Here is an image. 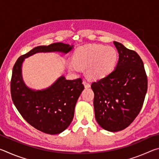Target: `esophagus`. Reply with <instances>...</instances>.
<instances>
[{
  "label": "esophagus",
  "instance_id": "obj_1",
  "mask_svg": "<svg viewBox=\"0 0 159 159\" xmlns=\"http://www.w3.org/2000/svg\"><path fill=\"white\" fill-rule=\"evenodd\" d=\"M83 84L84 85L85 88H88L90 87V84L89 83V82H88V80H83Z\"/></svg>",
  "mask_w": 159,
  "mask_h": 159
}]
</instances>
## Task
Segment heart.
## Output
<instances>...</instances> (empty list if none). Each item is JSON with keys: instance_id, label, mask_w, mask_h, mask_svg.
<instances>
[{"instance_id": "1", "label": "heart", "mask_w": 159, "mask_h": 159, "mask_svg": "<svg viewBox=\"0 0 159 159\" xmlns=\"http://www.w3.org/2000/svg\"><path fill=\"white\" fill-rule=\"evenodd\" d=\"M74 62L69 64L70 69L79 71V66L86 68L88 76L99 79L107 76L114 69L118 60V52L114 48L102 45H88L75 50Z\"/></svg>"}]
</instances>
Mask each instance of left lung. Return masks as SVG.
<instances>
[{"label":"left lung","instance_id":"obj_1","mask_svg":"<svg viewBox=\"0 0 159 159\" xmlns=\"http://www.w3.org/2000/svg\"><path fill=\"white\" fill-rule=\"evenodd\" d=\"M119 54L115 69L93 82L94 109L97 122L104 130H124L142 107L147 91V77L139 55L114 41Z\"/></svg>","mask_w":159,"mask_h":159}]
</instances>
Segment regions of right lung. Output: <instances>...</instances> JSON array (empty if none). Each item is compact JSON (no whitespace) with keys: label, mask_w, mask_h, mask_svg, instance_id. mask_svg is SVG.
<instances>
[{"label":"right lung","mask_w":159,"mask_h":159,"mask_svg":"<svg viewBox=\"0 0 159 159\" xmlns=\"http://www.w3.org/2000/svg\"><path fill=\"white\" fill-rule=\"evenodd\" d=\"M73 48L74 45L63 43L38 46L19 57L13 67L10 83L13 103L26 121L43 133L60 134L69 127L84 85L80 78L71 80L61 76L45 89H31L22 79V63L25 58L38 52L67 54Z\"/></svg>","instance_id":"right-lung-1"}]
</instances>
